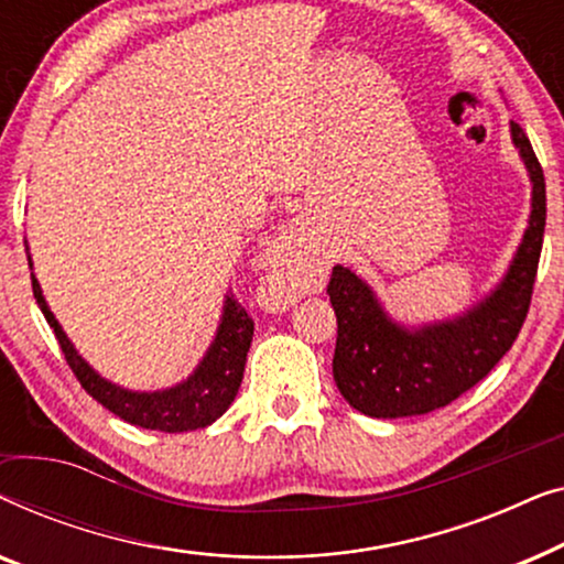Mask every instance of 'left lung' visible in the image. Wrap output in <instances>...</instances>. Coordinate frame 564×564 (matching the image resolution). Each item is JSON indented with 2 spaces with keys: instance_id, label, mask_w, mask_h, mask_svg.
Returning <instances> with one entry per match:
<instances>
[{
  "instance_id": "1",
  "label": "left lung",
  "mask_w": 564,
  "mask_h": 564,
  "mask_svg": "<svg viewBox=\"0 0 564 564\" xmlns=\"http://www.w3.org/2000/svg\"><path fill=\"white\" fill-rule=\"evenodd\" d=\"M511 141L531 182L529 223L506 274L465 313L408 326L384 311L372 284L351 267H334L328 282L338 321L334 380L346 403L369 419H408L449 405L475 388L519 336L542 253L546 192L534 149L516 122Z\"/></svg>"
}]
</instances>
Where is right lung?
Here are the masks:
<instances>
[{"instance_id":"right-lung-1","label":"right lung","mask_w":564,"mask_h":564,"mask_svg":"<svg viewBox=\"0 0 564 564\" xmlns=\"http://www.w3.org/2000/svg\"><path fill=\"white\" fill-rule=\"evenodd\" d=\"M28 249V241H25ZM30 276H33V295L41 305V311L48 321V326L56 334L61 351L74 369L76 380L89 392L97 403H102L107 411L128 421L130 426H141L151 431H164V434H182V431L205 429L220 419L228 411L238 395L243 380L246 354H249L253 338V321L243 311L241 303L230 295L223 300V313L215 328V336L203 359L192 369V375L184 377L182 382L172 384L164 390H128L122 384L107 380L89 365L87 359L76 351L72 338L61 328L56 315L51 313L45 303L41 282L33 272V257L28 249Z\"/></svg>"}]
</instances>
